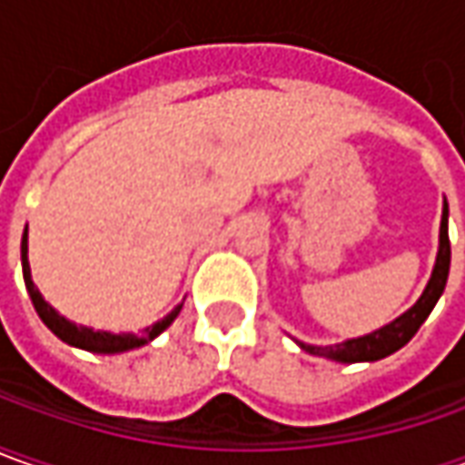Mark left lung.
Masks as SVG:
<instances>
[{
    "instance_id": "obj_1",
    "label": "left lung",
    "mask_w": 465,
    "mask_h": 465,
    "mask_svg": "<svg viewBox=\"0 0 465 465\" xmlns=\"http://www.w3.org/2000/svg\"><path fill=\"white\" fill-rule=\"evenodd\" d=\"M448 270H450V239H448V201L442 203V218H440V247H438V260H435V270H432V278L427 282L424 293L420 301L404 312L399 319H393L391 324L376 329L365 337H355V340H344L342 344H327V347H319V344H301V350L319 355V358H327V361L337 362H373L391 355L396 350H401L404 344L417 334V329L422 327L424 319L430 316V312L435 309L438 298L445 291V282H448Z\"/></svg>"
}]
</instances>
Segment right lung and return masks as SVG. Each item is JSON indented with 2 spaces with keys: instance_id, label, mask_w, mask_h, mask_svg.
Instances as JSON below:
<instances>
[{
  "instance_id": "obj_1",
  "label": "right lung",
  "mask_w": 465,
  "mask_h": 465,
  "mask_svg": "<svg viewBox=\"0 0 465 465\" xmlns=\"http://www.w3.org/2000/svg\"><path fill=\"white\" fill-rule=\"evenodd\" d=\"M23 278L25 288H27L30 298H33V306H35V312H38V316L43 319V324L51 329L58 340H64V342L72 344V347L89 350V352H103V355L125 352V350H134V347L152 342L153 337H159V334L177 319V313L183 309V303H180L174 312L167 313L162 322H156L152 327L143 329L141 334H113V331H94V329L82 327V324H74L69 319H64V316L41 296V291L35 288V282L30 278V262H27V229H25L23 233Z\"/></svg>"
}]
</instances>
